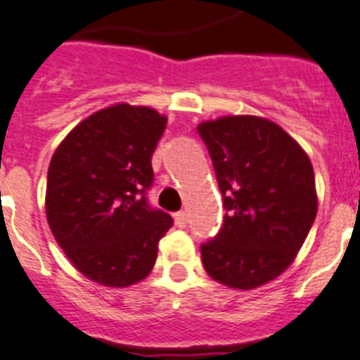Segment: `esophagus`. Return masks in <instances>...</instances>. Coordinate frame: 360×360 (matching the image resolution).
<instances>
[{
    "label": "esophagus",
    "mask_w": 360,
    "mask_h": 360,
    "mask_svg": "<svg viewBox=\"0 0 360 360\" xmlns=\"http://www.w3.org/2000/svg\"><path fill=\"white\" fill-rule=\"evenodd\" d=\"M174 223H176V226L184 229V226L188 225V214H186V212H178V214H174Z\"/></svg>",
    "instance_id": "34e87169"
}]
</instances>
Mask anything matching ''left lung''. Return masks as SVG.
<instances>
[{
	"instance_id": "1",
	"label": "left lung",
	"mask_w": 360,
	"mask_h": 360,
	"mask_svg": "<svg viewBox=\"0 0 360 360\" xmlns=\"http://www.w3.org/2000/svg\"><path fill=\"white\" fill-rule=\"evenodd\" d=\"M214 162L225 223L200 247L204 269L234 290H255L292 266L318 212L314 169L273 120L226 115L197 126Z\"/></svg>"
}]
</instances>
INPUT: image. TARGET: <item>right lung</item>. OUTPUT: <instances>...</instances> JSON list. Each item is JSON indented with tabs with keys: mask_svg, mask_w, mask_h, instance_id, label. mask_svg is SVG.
I'll return each mask as SVG.
<instances>
[{
	"mask_svg": "<svg viewBox=\"0 0 360 360\" xmlns=\"http://www.w3.org/2000/svg\"><path fill=\"white\" fill-rule=\"evenodd\" d=\"M167 117L115 103L66 135L48 167L46 217L66 258L89 281L126 288L152 271L171 215L152 210V152Z\"/></svg>",
	"mask_w": 360,
	"mask_h": 360,
	"instance_id": "1",
	"label": "right lung"
}]
</instances>
